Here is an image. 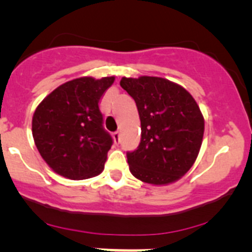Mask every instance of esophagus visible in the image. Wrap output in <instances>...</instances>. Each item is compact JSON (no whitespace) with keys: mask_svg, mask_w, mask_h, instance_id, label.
<instances>
[{"mask_svg":"<svg viewBox=\"0 0 252 252\" xmlns=\"http://www.w3.org/2000/svg\"><path fill=\"white\" fill-rule=\"evenodd\" d=\"M113 139H114V142H116V144H118V142L121 141V133H119V131H114Z\"/></svg>","mask_w":252,"mask_h":252,"instance_id":"obj_1","label":"esophagus"}]
</instances>
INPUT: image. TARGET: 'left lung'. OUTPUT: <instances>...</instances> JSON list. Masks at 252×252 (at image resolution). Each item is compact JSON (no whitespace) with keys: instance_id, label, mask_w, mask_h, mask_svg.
I'll list each match as a JSON object with an SVG mask.
<instances>
[{"instance_id":"obj_1","label":"left lung","mask_w":252,"mask_h":252,"mask_svg":"<svg viewBox=\"0 0 252 252\" xmlns=\"http://www.w3.org/2000/svg\"><path fill=\"white\" fill-rule=\"evenodd\" d=\"M121 86L135 101L141 122L140 144L126 154L131 174L154 185L177 182L196 161L204 138L196 101L164 78L123 77Z\"/></svg>"}]
</instances>
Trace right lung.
<instances>
[{"label": "right lung", "mask_w": 252, "mask_h": 252, "mask_svg": "<svg viewBox=\"0 0 252 252\" xmlns=\"http://www.w3.org/2000/svg\"><path fill=\"white\" fill-rule=\"evenodd\" d=\"M114 77H83L48 94L32 116V138L53 172L73 180L98 175L113 140L98 102Z\"/></svg>", "instance_id": "1"}]
</instances>
